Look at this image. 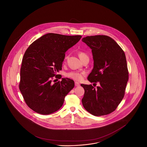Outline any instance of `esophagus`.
Wrapping results in <instances>:
<instances>
[{
  "label": "esophagus",
  "mask_w": 147,
  "mask_h": 147,
  "mask_svg": "<svg viewBox=\"0 0 147 147\" xmlns=\"http://www.w3.org/2000/svg\"><path fill=\"white\" fill-rule=\"evenodd\" d=\"M75 86H76V87H78V86H80V84H79L78 82L76 81V82H75Z\"/></svg>",
  "instance_id": "1"
}]
</instances>
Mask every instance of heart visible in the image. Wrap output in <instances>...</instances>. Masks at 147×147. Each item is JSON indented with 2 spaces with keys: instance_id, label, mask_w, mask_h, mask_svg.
I'll list each match as a JSON object with an SVG mask.
<instances>
[{
  "instance_id": "b5f03b06",
  "label": "heart",
  "mask_w": 147,
  "mask_h": 147,
  "mask_svg": "<svg viewBox=\"0 0 147 147\" xmlns=\"http://www.w3.org/2000/svg\"><path fill=\"white\" fill-rule=\"evenodd\" d=\"M85 55H86L84 53H80L79 54V57L80 59H82V58ZM85 74V73L84 71H71L67 73L66 76L68 78H69L73 80L79 81V80H81L83 78Z\"/></svg>"
}]
</instances>
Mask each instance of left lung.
Instances as JSON below:
<instances>
[{
  "instance_id": "8db88e82",
  "label": "left lung",
  "mask_w": 147,
  "mask_h": 147,
  "mask_svg": "<svg viewBox=\"0 0 147 147\" xmlns=\"http://www.w3.org/2000/svg\"><path fill=\"white\" fill-rule=\"evenodd\" d=\"M82 41L92 49L93 58V68L88 80L100 84L96 88L92 85H81L85 89L83 106L94 116L109 114L122 100L128 81L125 52L108 36H88Z\"/></svg>"
}]
</instances>
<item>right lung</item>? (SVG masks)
<instances>
[{
	"instance_id": "1",
	"label": "right lung",
	"mask_w": 147,
	"mask_h": 147,
	"mask_svg": "<svg viewBox=\"0 0 147 147\" xmlns=\"http://www.w3.org/2000/svg\"><path fill=\"white\" fill-rule=\"evenodd\" d=\"M81 37L49 33L27 49L22 58L19 89L27 105L33 111L49 115L62 107L74 82L68 78L55 83L52 80L55 75L56 78L60 76L55 73L62 69L66 52Z\"/></svg>"
}]
</instances>
